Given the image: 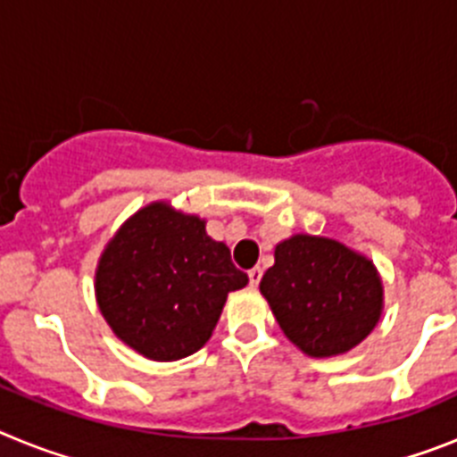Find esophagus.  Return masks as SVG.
Segmentation results:
<instances>
[{"label": "esophagus", "instance_id": "1", "mask_svg": "<svg viewBox=\"0 0 457 457\" xmlns=\"http://www.w3.org/2000/svg\"><path fill=\"white\" fill-rule=\"evenodd\" d=\"M261 277H263V270H261V268L249 270V284H252L253 288H256V286L261 284Z\"/></svg>", "mask_w": 457, "mask_h": 457}]
</instances>
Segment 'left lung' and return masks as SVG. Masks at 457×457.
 Returning a JSON list of instances; mask_svg holds the SVG:
<instances>
[{
    "mask_svg": "<svg viewBox=\"0 0 457 457\" xmlns=\"http://www.w3.org/2000/svg\"><path fill=\"white\" fill-rule=\"evenodd\" d=\"M258 288L288 341L318 359L357 348L385 309V286L373 261L309 233L278 242Z\"/></svg>",
    "mask_w": 457,
    "mask_h": 457,
    "instance_id": "1",
    "label": "left lung"
}]
</instances>
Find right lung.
Returning a JSON list of instances; mask_svg holds the SVG:
<instances>
[{
    "mask_svg": "<svg viewBox=\"0 0 457 457\" xmlns=\"http://www.w3.org/2000/svg\"><path fill=\"white\" fill-rule=\"evenodd\" d=\"M249 284L205 220L153 201L120 224L96 268V302L116 338L153 361L194 354L226 297Z\"/></svg>",
    "mask_w": 457,
    "mask_h": 457,
    "instance_id": "1",
    "label": "right lung"
}]
</instances>
